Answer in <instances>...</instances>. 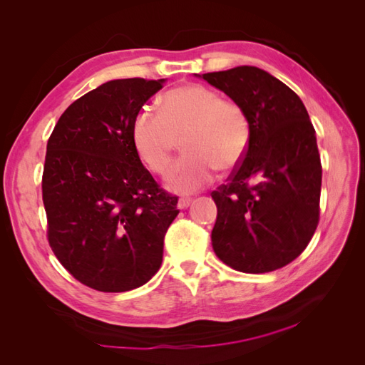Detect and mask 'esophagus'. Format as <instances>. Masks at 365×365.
<instances>
[{
    "label": "esophagus",
    "instance_id": "obj_1",
    "mask_svg": "<svg viewBox=\"0 0 365 365\" xmlns=\"http://www.w3.org/2000/svg\"><path fill=\"white\" fill-rule=\"evenodd\" d=\"M190 202H192V197H180L178 207H180V208H185V207L190 205Z\"/></svg>",
    "mask_w": 365,
    "mask_h": 365
}]
</instances>
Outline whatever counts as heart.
Returning a JSON list of instances; mask_svg holds the SVG:
<instances>
[{"label":"heart","mask_w":365,"mask_h":365,"mask_svg":"<svg viewBox=\"0 0 365 365\" xmlns=\"http://www.w3.org/2000/svg\"><path fill=\"white\" fill-rule=\"evenodd\" d=\"M132 145L146 168L163 175L182 137L184 157L165 176L175 193H192L213 180L216 169L228 172L244 160L251 140L245 106L207 86L189 83L164 93L160 111L141 108L132 123Z\"/></svg>","instance_id":"obj_1"}]
</instances>
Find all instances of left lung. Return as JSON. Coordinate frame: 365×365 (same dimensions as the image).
Wrapping results in <instances>:
<instances>
[{
    "label": "left lung",
    "instance_id": "obj_1",
    "mask_svg": "<svg viewBox=\"0 0 365 365\" xmlns=\"http://www.w3.org/2000/svg\"><path fill=\"white\" fill-rule=\"evenodd\" d=\"M202 79L244 105L251 120L244 160L212 193L213 250L240 272L283 268L304 251L319 220L315 129L300 97L257 67L242 65Z\"/></svg>",
    "mask_w": 365,
    "mask_h": 365
}]
</instances>
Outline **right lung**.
<instances>
[{"label":"right lung","instance_id":"obj_1","mask_svg":"<svg viewBox=\"0 0 365 365\" xmlns=\"http://www.w3.org/2000/svg\"><path fill=\"white\" fill-rule=\"evenodd\" d=\"M164 79H117L73 102L47 143L42 201L54 256L101 292L148 283L163 262L178 196L157 184L132 145V123Z\"/></svg>","mask_w":365,"mask_h":365}]
</instances>
